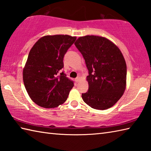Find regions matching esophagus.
<instances>
[{
	"mask_svg": "<svg viewBox=\"0 0 151 151\" xmlns=\"http://www.w3.org/2000/svg\"><path fill=\"white\" fill-rule=\"evenodd\" d=\"M79 79H80V78H79V77H77V78L75 79V81L76 83H78V82H79Z\"/></svg>",
	"mask_w": 151,
	"mask_h": 151,
	"instance_id": "1",
	"label": "esophagus"
}]
</instances>
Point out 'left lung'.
Here are the masks:
<instances>
[{
  "label": "left lung",
  "mask_w": 151,
  "mask_h": 151,
  "mask_svg": "<svg viewBox=\"0 0 151 151\" xmlns=\"http://www.w3.org/2000/svg\"><path fill=\"white\" fill-rule=\"evenodd\" d=\"M89 72L87 92L82 99L94 109L106 110L120 99L126 89L127 67L118 47L106 38L80 37L75 42Z\"/></svg>",
  "instance_id": "left-lung-1"
}]
</instances>
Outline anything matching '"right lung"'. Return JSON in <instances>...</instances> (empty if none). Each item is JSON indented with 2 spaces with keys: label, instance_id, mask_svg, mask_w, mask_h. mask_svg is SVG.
I'll return each mask as SVG.
<instances>
[{
  "label": "right lung",
  "instance_id": "right-lung-1",
  "mask_svg": "<svg viewBox=\"0 0 151 151\" xmlns=\"http://www.w3.org/2000/svg\"><path fill=\"white\" fill-rule=\"evenodd\" d=\"M76 37L47 35L31 48L23 70V80L28 95L41 107L52 109L66 101L73 81L62 72L63 59Z\"/></svg>",
  "mask_w": 151,
  "mask_h": 151
}]
</instances>
